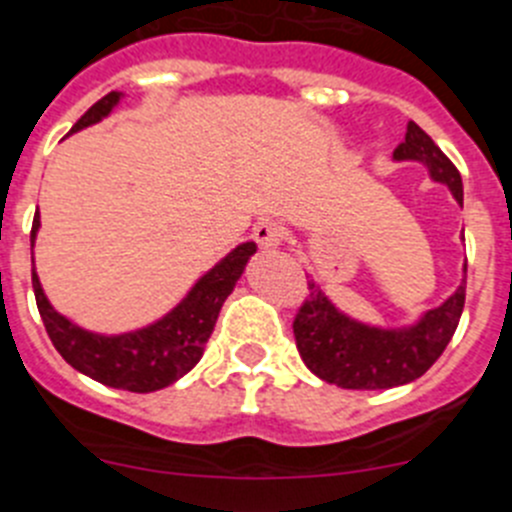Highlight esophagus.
Segmentation results:
<instances>
[{"instance_id": "1", "label": "esophagus", "mask_w": 512, "mask_h": 512, "mask_svg": "<svg viewBox=\"0 0 512 512\" xmlns=\"http://www.w3.org/2000/svg\"><path fill=\"white\" fill-rule=\"evenodd\" d=\"M255 239L260 247L273 250V247L283 245L285 227L280 222H273V219H262V222L255 227Z\"/></svg>"}]
</instances>
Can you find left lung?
<instances>
[{"instance_id":"obj_1","label":"left lung","mask_w":512,"mask_h":512,"mask_svg":"<svg viewBox=\"0 0 512 512\" xmlns=\"http://www.w3.org/2000/svg\"><path fill=\"white\" fill-rule=\"evenodd\" d=\"M395 160H421L434 181L446 183L462 204V176L441 147L416 122H408L405 140L395 147ZM467 296V280L457 293L423 316L421 324L403 331L362 326L336 311L319 285L308 280V293L293 319V334L301 359L313 375L347 390H388L413 382L434 365L451 336Z\"/></svg>"}]
</instances>
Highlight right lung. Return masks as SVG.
<instances>
[{"mask_svg":"<svg viewBox=\"0 0 512 512\" xmlns=\"http://www.w3.org/2000/svg\"><path fill=\"white\" fill-rule=\"evenodd\" d=\"M117 101V91L101 96L94 107L73 124L71 132L84 130L89 124L99 122L101 117H107ZM38 227L40 216L35 214L30 242H35ZM252 252H255V242H245L234 252H229L219 265H214L211 273H206L199 283L193 285L181 306L173 308L158 324L135 331V334H89V331L78 329L76 324L63 319L45 298L35 267H32V290H35L40 319H43L50 342L68 365L89 375L91 380L101 382V385H109V388L130 390V393H153V390L173 385L178 377L196 367L211 331H214L216 319H219V311L234 290V283L245 270Z\"/></svg>","mask_w":512,"mask_h":512,"instance_id":"add662e5","label":"right lung"}]
</instances>
